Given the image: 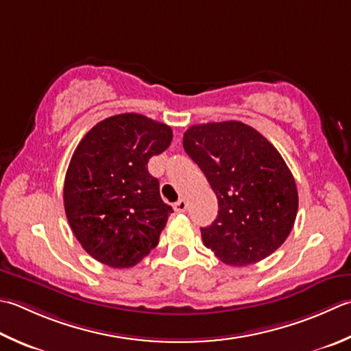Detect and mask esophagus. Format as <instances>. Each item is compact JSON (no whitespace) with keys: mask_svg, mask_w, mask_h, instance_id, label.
<instances>
[{"mask_svg":"<svg viewBox=\"0 0 351 351\" xmlns=\"http://www.w3.org/2000/svg\"><path fill=\"white\" fill-rule=\"evenodd\" d=\"M173 208L176 213H184L187 210V202H185V199H180V201L173 204Z\"/></svg>","mask_w":351,"mask_h":351,"instance_id":"obj_1","label":"esophagus"}]
</instances>
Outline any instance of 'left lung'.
Masks as SVG:
<instances>
[{
  "label": "left lung",
  "mask_w": 351,
  "mask_h": 351,
  "mask_svg": "<svg viewBox=\"0 0 351 351\" xmlns=\"http://www.w3.org/2000/svg\"><path fill=\"white\" fill-rule=\"evenodd\" d=\"M182 146L219 202L216 221L201 228L204 245L231 266L277 251L298 210L297 185L278 150L242 121L190 126Z\"/></svg>",
  "instance_id": "1"
}]
</instances>
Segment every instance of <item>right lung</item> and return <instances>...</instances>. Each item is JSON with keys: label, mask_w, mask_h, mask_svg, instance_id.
Wrapping results in <instances>:
<instances>
[{"label": "right lung", "mask_w": 351, "mask_h": 351, "mask_svg": "<svg viewBox=\"0 0 351 351\" xmlns=\"http://www.w3.org/2000/svg\"><path fill=\"white\" fill-rule=\"evenodd\" d=\"M171 129L141 114L97 123L75 147L64 185L65 215L89 256L132 267L158 245L170 205L147 162L171 143Z\"/></svg>", "instance_id": "right-lung-1"}]
</instances>
